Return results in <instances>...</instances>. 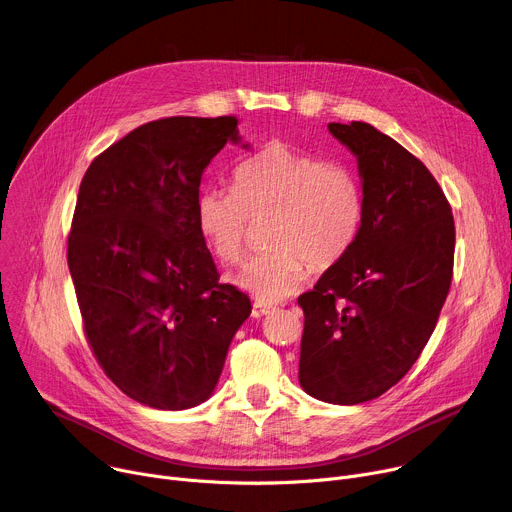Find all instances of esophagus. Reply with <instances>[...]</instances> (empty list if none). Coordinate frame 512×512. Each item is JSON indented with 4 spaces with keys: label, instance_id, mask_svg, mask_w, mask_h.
<instances>
[{
    "label": "esophagus",
    "instance_id": "obj_1",
    "mask_svg": "<svg viewBox=\"0 0 512 512\" xmlns=\"http://www.w3.org/2000/svg\"><path fill=\"white\" fill-rule=\"evenodd\" d=\"M267 314H271V308H267V306H263V304H253V308H251V316L255 318V320H259V318H263V316H267Z\"/></svg>",
    "mask_w": 512,
    "mask_h": 512
}]
</instances>
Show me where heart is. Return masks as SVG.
Segmentation results:
<instances>
[{"mask_svg":"<svg viewBox=\"0 0 512 512\" xmlns=\"http://www.w3.org/2000/svg\"><path fill=\"white\" fill-rule=\"evenodd\" d=\"M267 214L269 251L231 283L273 306L306 285L310 267L326 271L348 255L362 223V192L348 168L275 141L237 168L235 190L206 186L196 198L198 231L225 265L241 261L249 221Z\"/></svg>","mask_w":512,"mask_h":512,"instance_id":"1","label":"heart"}]
</instances>
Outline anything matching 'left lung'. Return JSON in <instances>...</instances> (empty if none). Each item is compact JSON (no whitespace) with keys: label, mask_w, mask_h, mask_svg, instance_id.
Listing matches in <instances>:
<instances>
[{"label":"left lung","mask_w":512,"mask_h":512,"mask_svg":"<svg viewBox=\"0 0 512 512\" xmlns=\"http://www.w3.org/2000/svg\"><path fill=\"white\" fill-rule=\"evenodd\" d=\"M328 129L356 158L362 223L348 255L298 298L300 385L356 405L399 383L427 344L450 291L456 229L440 184L403 145L362 121Z\"/></svg>","instance_id":"1"}]
</instances>
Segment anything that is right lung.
<instances>
[{
    "label": "right lung",
    "mask_w": 512,
    "mask_h": 512,
    "mask_svg": "<svg viewBox=\"0 0 512 512\" xmlns=\"http://www.w3.org/2000/svg\"><path fill=\"white\" fill-rule=\"evenodd\" d=\"M241 141L235 117L145 123L89 166L68 237L85 332L107 377L133 401L182 411L223 373L249 298L218 281L196 223L204 170Z\"/></svg>",
    "instance_id": "obj_1"
}]
</instances>
